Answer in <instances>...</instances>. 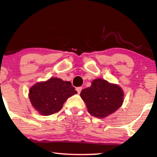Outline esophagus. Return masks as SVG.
<instances>
[{"instance_id":"34e87169","label":"esophagus","mask_w":157,"mask_h":157,"mask_svg":"<svg viewBox=\"0 0 157 157\" xmlns=\"http://www.w3.org/2000/svg\"><path fill=\"white\" fill-rule=\"evenodd\" d=\"M81 90H82V88H81V87H77V88H76V91H77V93H78V94L80 93Z\"/></svg>"}]
</instances>
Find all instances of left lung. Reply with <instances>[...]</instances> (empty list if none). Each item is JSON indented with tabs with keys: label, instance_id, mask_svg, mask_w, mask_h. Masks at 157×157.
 <instances>
[{
	"label": "left lung",
	"instance_id": "8db88e82",
	"mask_svg": "<svg viewBox=\"0 0 157 157\" xmlns=\"http://www.w3.org/2000/svg\"><path fill=\"white\" fill-rule=\"evenodd\" d=\"M80 97L91 115L105 118L120 109L124 101V92L120 86L103 79H95L89 88L82 89Z\"/></svg>",
	"mask_w": 157,
	"mask_h": 157
}]
</instances>
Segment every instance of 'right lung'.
I'll return each instance as SVG.
<instances>
[{
    "label": "right lung",
    "instance_id": "add662e5",
    "mask_svg": "<svg viewBox=\"0 0 157 157\" xmlns=\"http://www.w3.org/2000/svg\"><path fill=\"white\" fill-rule=\"evenodd\" d=\"M77 93L69 81L52 77L32 86L29 98L36 111L41 115L48 116L60 111L68 97Z\"/></svg>",
    "mask_w": 157,
    "mask_h": 157
}]
</instances>
